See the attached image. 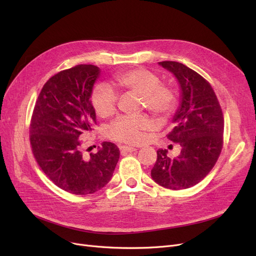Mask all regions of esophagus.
<instances>
[{"label":"esophagus","mask_w":256,"mask_h":256,"mask_svg":"<svg viewBox=\"0 0 256 256\" xmlns=\"http://www.w3.org/2000/svg\"><path fill=\"white\" fill-rule=\"evenodd\" d=\"M119 150H121V152H136L138 148H136V147H130V146L122 145L119 147Z\"/></svg>","instance_id":"esophagus-1"}]
</instances>
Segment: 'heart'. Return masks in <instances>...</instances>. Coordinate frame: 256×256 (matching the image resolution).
Instances as JSON below:
<instances>
[{
	"mask_svg": "<svg viewBox=\"0 0 256 256\" xmlns=\"http://www.w3.org/2000/svg\"><path fill=\"white\" fill-rule=\"evenodd\" d=\"M116 85L124 91L141 96V108H146L156 118L163 119L174 109L176 94L171 88L162 84L154 72L145 68H135L115 76ZM117 94L109 87L98 86L92 94V106L96 113L106 118L116 111ZM150 126L145 116H121L106 128V136L112 140L128 144H139L143 141L142 132Z\"/></svg>",
	"mask_w": 256,
	"mask_h": 256,
	"instance_id": "b5f03b06",
	"label": "heart"
}]
</instances>
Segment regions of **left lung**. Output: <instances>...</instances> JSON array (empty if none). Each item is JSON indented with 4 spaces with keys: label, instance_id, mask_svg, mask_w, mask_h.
Segmentation results:
<instances>
[{
    "label": "left lung",
    "instance_id": "left-lung-1",
    "mask_svg": "<svg viewBox=\"0 0 256 256\" xmlns=\"http://www.w3.org/2000/svg\"><path fill=\"white\" fill-rule=\"evenodd\" d=\"M178 78L180 106L173 117L167 138L180 145V156L169 158L166 150L156 152L152 180L170 190H182L202 180L216 164L223 147L224 118L210 84L182 63L158 62Z\"/></svg>",
    "mask_w": 256,
    "mask_h": 256
}]
</instances>
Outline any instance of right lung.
Listing matches in <instances>:
<instances>
[{
	"label": "right lung",
	"instance_id": "obj_1",
	"mask_svg": "<svg viewBox=\"0 0 256 256\" xmlns=\"http://www.w3.org/2000/svg\"><path fill=\"white\" fill-rule=\"evenodd\" d=\"M96 65L80 64L48 78L36 100L30 143L37 164L60 189L88 195L110 182L119 148L102 142L96 154H85L80 139L96 124L90 98L100 76Z\"/></svg>",
	"mask_w": 256,
	"mask_h": 256
}]
</instances>
